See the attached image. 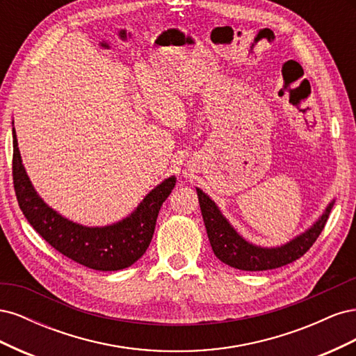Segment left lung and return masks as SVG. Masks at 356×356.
<instances>
[{
    "instance_id": "obj_1",
    "label": "left lung",
    "mask_w": 356,
    "mask_h": 356,
    "mask_svg": "<svg viewBox=\"0 0 356 356\" xmlns=\"http://www.w3.org/2000/svg\"><path fill=\"white\" fill-rule=\"evenodd\" d=\"M196 190L203 222L204 227H207L213 254L224 264H229L230 267L246 272L272 270V268L289 264L298 260L300 257H303L310 250V246L315 243L321 232L324 230L328 215L334 204L332 200L324 211V213L321 215L319 220L310 229L297 236L293 241H289L282 246L261 248L246 242L232 227V224L224 218V215L220 212L215 202L208 195H204L200 188Z\"/></svg>"
}]
</instances>
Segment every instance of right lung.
I'll list each match as a JSON object with an SVG mask.
<instances>
[{"instance_id":"1","label":"right lung","mask_w":356,"mask_h":356,"mask_svg":"<svg viewBox=\"0 0 356 356\" xmlns=\"http://www.w3.org/2000/svg\"><path fill=\"white\" fill-rule=\"evenodd\" d=\"M175 182V177L165 179L124 220L105 227H86L63 218L37 195L22 165L13 127V184L20 209L49 245L93 270H122L144 255L153 239L159 211Z\"/></svg>"}]
</instances>
